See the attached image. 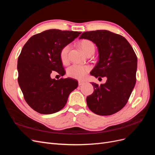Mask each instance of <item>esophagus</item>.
<instances>
[{
  "mask_svg": "<svg viewBox=\"0 0 155 155\" xmlns=\"http://www.w3.org/2000/svg\"><path fill=\"white\" fill-rule=\"evenodd\" d=\"M85 83V82H83V81H78V84H79V86H81V85H83V84Z\"/></svg>",
  "mask_w": 155,
  "mask_h": 155,
  "instance_id": "34e87169",
  "label": "esophagus"
}]
</instances>
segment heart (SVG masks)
Masks as SVG:
<instances>
[{
    "label": "heart",
    "mask_w": 155,
    "mask_h": 155,
    "mask_svg": "<svg viewBox=\"0 0 155 155\" xmlns=\"http://www.w3.org/2000/svg\"><path fill=\"white\" fill-rule=\"evenodd\" d=\"M80 47L83 52L87 54L91 51H95V46L92 41L89 40H83L80 43ZM70 50V46L67 45L63 47L60 51V58L63 63H66L68 61V55ZM90 67L86 65L74 64L67 69L68 76L74 79H83L85 78L87 73L90 71Z\"/></svg>",
    "instance_id": "b5f03b06"
}]
</instances>
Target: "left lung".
I'll use <instances>...</instances> for the list:
<instances>
[{
    "label": "left lung",
    "mask_w": 155,
    "mask_h": 155,
    "mask_svg": "<svg viewBox=\"0 0 155 155\" xmlns=\"http://www.w3.org/2000/svg\"><path fill=\"white\" fill-rule=\"evenodd\" d=\"M96 44L99 61L91 74L106 77L104 84L91 83L94 92L87 97V104L94 113L112 115L120 111L128 101L136 84L137 57L127 39L108 30L85 31L79 37Z\"/></svg>",
    "instance_id": "1"
}]
</instances>
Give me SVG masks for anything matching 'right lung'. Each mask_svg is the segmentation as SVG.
<instances>
[{"instance_id": "obj_1", "label": "right lung", "mask_w": 155, "mask_h": 155, "mask_svg": "<svg viewBox=\"0 0 155 155\" xmlns=\"http://www.w3.org/2000/svg\"><path fill=\"white\" fill-rule=\"evenodd\" d=\"M80 31L51 29L31 37L18 58V83L25 100L40 114H53L66 105L68 96L78 86L72 78L56 80L50 77L65 71L60 58L61 49L81 34ZM60 77V76H59Z\"/></svg>"}]
</instances>
